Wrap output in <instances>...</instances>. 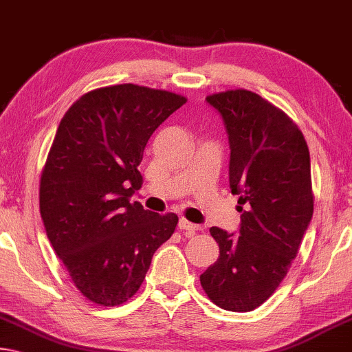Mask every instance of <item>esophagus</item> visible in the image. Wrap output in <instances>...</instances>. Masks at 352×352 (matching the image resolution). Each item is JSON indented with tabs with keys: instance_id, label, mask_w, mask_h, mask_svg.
Wrapping results in <instances>:
<instances>
[{
	"instance_id": "1",
	"label": "esophagus",
	"mask_w": 352,
	"mask_h": 352,
	"mask_svg": "<svg viewBox=\"0 0 352 352\" xmlns=\"http://www.w3.org/2000/svg\"><path fill=\"white\" fill-rule=\"evenodd\" d=\"M179 230L188 231V234H192V232H195V231L198 230V225L192 223V221H188L187 219H181L179 220Z\"/></svg>"
}]
</instances>
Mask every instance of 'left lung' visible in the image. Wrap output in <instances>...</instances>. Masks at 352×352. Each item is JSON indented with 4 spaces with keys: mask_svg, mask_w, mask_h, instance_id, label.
I'll return each mask as SVG.
<instances>
[{
    "mask_svg": "<svg viewBox=\"0 0 352 352\" xmlns=\"http://www.w3.org/2000/svg\"><path fill=\"white\" fill-rule=\"evenodd\" d=\"M206 100L228 131L230 187L242 223L239 236L209 230L220 256L199 282L217 307L252 311L283 282L311 220L310 153L297 124L256 93L228 89Z\"/></svg>",
    "mask_w": 352,
    "mask_h": 352,
    "instance_id": "8db88e82",
    "label": "left lung"
}]
</instances>
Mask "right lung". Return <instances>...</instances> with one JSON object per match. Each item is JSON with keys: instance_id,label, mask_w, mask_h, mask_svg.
Segmentation results:
<instances>
[{"instance_id": "obj_1", "label": "right lung", "mask_w": 352, "mask_h": 352, "mask_svg": "<svg viewBox=\"0 0 352 352\" xmlns=\"http://www.w3.org/2000/svg\"><path fill=\"white\" fill-rule=\"evenodd\" d=\"M186 102L148 86H104L75 100L59 122L41 176V215L75 288L97 305L131 299L176 230V214L129 198L142 188L149 137Z\"/></svg>"}]
</instances>
